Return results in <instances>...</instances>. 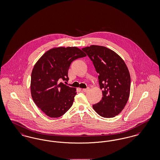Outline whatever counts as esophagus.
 <instances>
[{
	"label": "esophagus",
	"instance_id": "obj_1",
	"mask_svg": "<svg viewBox=\"0 0 160 160\" xmlns=\"http://www.w3.org/2000/svg\"><path fill=\"white\" fill-rule=\"evenodd\" d=\"M89 89H90V88H87L86 89H82V91L84 92H86L89 91Z\"/></svg>",
	"mask_w": 160,
	"mask_h": 160
}]
</instances>
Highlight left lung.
Wrapping results in <instances>:
<instances>
[{
    "label": "left lung",
    "instance_id": "left-lung-1",
    "mask_svg": "<svg viewBox=\"0 0 160 160\" xmlns=\"http://www.w3.org/2000/svg\"><path fill=\"white\" fill-rule=\"evenodd\" d=\"M82 50L99 74L102 89V99L93 105V108L103 118H113L122 112L129 98L131 78L128 68L118 54L105 47L91 46Z\"/></svg>",
    "mask_w": 160,
    "mask_h": 160
}]
</instances>
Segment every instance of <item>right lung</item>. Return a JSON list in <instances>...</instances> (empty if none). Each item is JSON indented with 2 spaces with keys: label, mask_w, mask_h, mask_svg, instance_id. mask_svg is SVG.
Wrapping results in <instances>:
<instances>
[{
  "label": "right lung",
  "mask_w": 160,
  "mask_h": 160,
  "mask_svg": "<svg viewBox=\"0 0 160 160\" xmlns=\"http://www.w3.org/2000/svg\"><path fill=\"white\" fill-rule=\"evenodd\" d=\"M86 56L76 47L53 48L34 65L31 74V95L35 104L47 116L59 118L72 106L76 89L62 82L68 80L71 62Z\"/></svg>",
  "instance_id": "right-lung-1"
}]
</instances>
